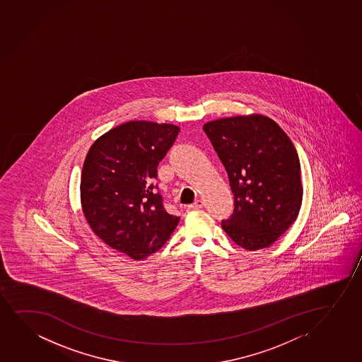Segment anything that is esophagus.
<instances>
[{"instance_id": "esophagus-1", "label": "esophagus", "mask_w": 362, "mask_h": 362, "mask_svg": "<svg viewBox=\"0 0 362 362\" xmlns=\"http://www.w3.org/2000/svg\"><path fill=\"white\" fill-rule=\"evenodd\" d=\"M202 206H204V202L202 200H197V202H194L192 205H188L185 209L187 210H197V209H202Z\"/></svg>"}]
</instances>
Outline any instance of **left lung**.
I'll use <instances>...</instances> for the list:
<instances>
[{"instance_id": "8db88e82", "label": "left lung", "mask_w": 362, "mask_h": 362, "mask_svg": "<svg viewBox=\"0 0 362 362\" xmlns=\"http://www.w3.org/2000/svg\"><path fill=\"white\" fill-rule=\"evenodd\" d=\"M202 129L235 194V210L222 228L242 248H268L300 212L303 188L295 146L276 122L260 114L222 117Z\"/></svg>"}]
</instances>
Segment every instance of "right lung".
I'll return each mask as SVG.
<instances>
[{"instance_id":"obj_1","label":"right lung","mask_w":362,"mask_h":362,"mask_svg":"<svg viewBox=\"0 0 362 362\" xmlns=\"http://www.w3.org/2000/svg\"><path fill=\"white\" fill-rule=\"evenodd\" d=\"M179 127L134 120L98 137L81 174V206L94 235L134 260L165 245L179 217L165 211L152 182Z\"/></svg>"}]
</instances>
